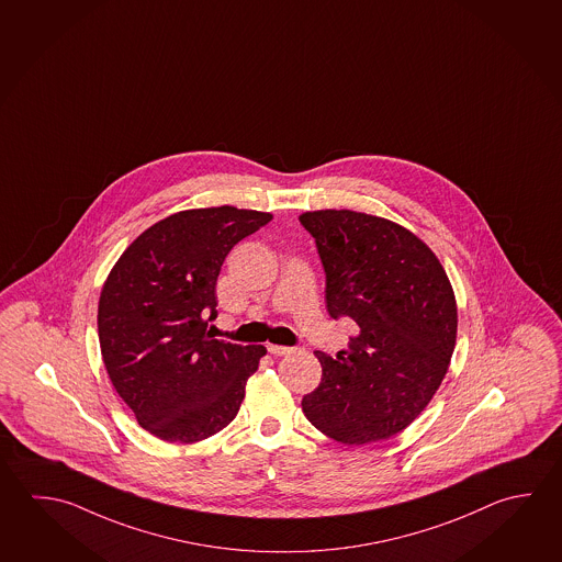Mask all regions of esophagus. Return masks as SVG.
Segmentation results:
<instances>
[{"mask_svg": "<svg viewBox=\"0 0 562 562\" xmlns=\"http://www.w3.org/2000/svg\"><path fill=\"white\" fill-rule=\"evenodd\" d=\"M267 350H269L273 357H283L286 352H291V348L281 347V345H267Z\"/></svg>", "mask_w": 562, "mask_h": 562, "instance_id": "34e87169", "label": "esophagus"}]
</instances>
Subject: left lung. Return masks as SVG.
I'll use <instances>...</instances> for the list:
<instances>
[{
    "label": "left lung",
    "instance_id": "1",
    "mask_svg": "<svg viewBox=\"0 0 562 562\" xmlns=\"http://www.w3.org/2000/svg\"><path fill=\"white\" fill-rule=\"evenodd\" d=\"M327 276L328 315L358 333L328 357L306 419L328 438L362 446L396 436L418 418L448 372L458 305L436 254L406 227L352 210L299 215Z\"/></svg>",
    "mask_w": 562,
    "mask_h": 562
}]
</instances>
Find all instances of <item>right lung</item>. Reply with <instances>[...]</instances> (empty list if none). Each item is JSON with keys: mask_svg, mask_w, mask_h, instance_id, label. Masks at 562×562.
<instances>
[{"mask_svg": "<svg viewBox=\"0 0 562 562\" xmlns=\"http://www.w3.org/2000/svg\"><path fill=\"white\" fill-rule=\"evenodd\" d=\"M273 215L234 205L168 215L124 249L102 285L99 340L119 396L146 431L194 443L237 416L263 345L205 333L215 281L237 241Z\"/></svg>", "mask_w": 562, "mask_h": 562, "instance_id": "add662e5", "label": "right lung"}]
</instances>
